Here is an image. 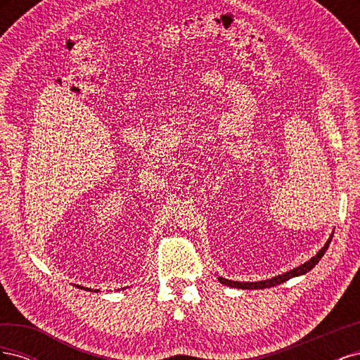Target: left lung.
<instances>
[{
  "label": "left lung",
  "mask_w": 360,
  "mask_h": 360,
  "mask_svg": "<svg viewBox=\"0 0 360 360\" xmlns=\"http://www.w3.org/2000/svg\"><path fill=\"white\" fill-rule=\"evenodd\" d=\"M332 237H333V234H330L329 240L326 242V245L319 250L317 255H314L309 261H307V263H303L299 267L287 271V274H282V275L274 276V278L266 279V281H257V282H238V281L225 279L222 276H219L217 279H219V282H221V284H224V285L233 287V288H242V290H259V288H270V287L279 285V284H282V282H285V281H288V279H291L294 276H300V275L308 274L311 269H314L315 264H317L319 261L321 259V257L326 254V250H328V248H329V245L332 242Z\"/></svg>",
  "instance_id": "obj_1"
}]
</instances>
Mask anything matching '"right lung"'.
Returning <instances> with one entry per match:
<instances>
[{"label":"right lung","instance_id":"1","mask_svg":"<svg viewBox=\"0 0 360 360\" xmlns=\"http://www.w3.org/2000/svg\"><path fill=\"white\" fill-rule=\"evenodd\" d=\"M78 287H79V285H78ZM79 288H84V287H79ZM85 290H86V288H85ZM90 291H91V290H90ZM94 291H96V290H94ZM97 291H99V290H97ZM97 291H96V292H97Z\"/></svg>","mask_w":360,"mask_h":360}]
</instances>
